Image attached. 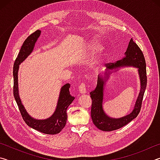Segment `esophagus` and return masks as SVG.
Instances as JSON below:
<instances>
[{"label":"esophagus","mask_w":160,"mask_h":160,"mask_svg":"<svg viewBox=\"0 0 160 160\" xmlns=\"http://www.w3.org/2000/svg\"><path fill=\"white\" fill-rule=\"evenodd\" d=\"M78 90L80 93L85 94L87 92V87H86V83L85 82H81L79 85V88H78Z\"/></svg>","instance_id":"34e87169"}]
</instances>
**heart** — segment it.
<instances>
[{"instance_id":"1","label":"heart","mask_w":160,"mask_h":160,"mask_svg":"<svg viewBox=\"0 0 160 160\" xmlns=\"http://www.w3.org/2000/svg\"><path fill=\"white\" fill-rule=\"evenodd\" d=\"M92 47L94 48V50H98L99 48V46L97 44V43H92Z\"/></svg>"}]
</instances>
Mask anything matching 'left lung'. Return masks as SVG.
<instances>
[{
	"instance_id": "1",
	"label": "left lung",
	"mask_w": 160,
	"mask_h": 160,
	"mask_svg": "<svg viewBox=\"0 0 160 160\" xmlns=\"http://www.w3.org/2000/svg\"><path fill=\"white\" fill-rule=\"evenodd\" d=\"M125 54V57L117 61L116 63L109 64L107 68V71L105 72V76L103 78L99 75L97 78L96 88L90 92V97L92 100L91 117L95 126L103 131H112L122 128L123 126H126L135 118H136L141 109L143 96H144L146 86H147V72H146V63L144 55L136 43L133 42L132 39L130 40L128 47L127 48ZM126 65L133 66L139 68L141 86H142L139 95L136 102L134 109L131 114L119 119L110 118L105 113L102 107L104 80L108 79L109 74L108 71L110 69H115L116 67L120 66Z\"/></svg>"
}]
</instances>
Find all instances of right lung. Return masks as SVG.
<instances>
[{
	"label": "right lung",
	"mask_w": 160,
	"mask_h": 160,
	"mask_svg": "<svg viewBox=\"0 0 160 160\" xmlns=\"http://www.w3.org/2000/svg\"><path fill=\"white\" fill-rule=\"evenodd\" d=\"M40 34H41V31L38 29L34 33L29 35L24 42L18 56L15 59L14 66H13V78H14L13 94H14L15 101L17 102L19 109H20L22 117L27 123V125L38 131L43 132V133L54 135L60 132L66 126L68 118L66 112L67 109L75 99V97L70 95V84L67 83L62 87L55 112L51 117L44 119V120H37L29 116L22 104L18 92V74L19 65L25 61L27 57L32 52L35 43L37 41Z\"/></svg>",
	"instance_id": "right-lung-1"
}]
</instances>
